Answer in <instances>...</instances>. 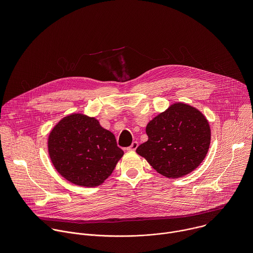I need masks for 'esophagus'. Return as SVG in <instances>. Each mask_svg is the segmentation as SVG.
Instances as JSON below:
<instances>
[{
    "instance_id": "obj_1",
    "label": "esophagus",
    "mask_w": 253,
    "mask_h": 253,
    "mask_svg": "<svg viewBox=\"0 0 253 253\" xmlns=\"http://www.w3.org/2000/svg\"><path fill=\"white\" fill-rule=\"evenodd\" d=\"M137 147H138V142L134 141L129 147H127V148H126V150H127V151H134V150H136V149H137Z\"/></svg>"
}]
</instances>
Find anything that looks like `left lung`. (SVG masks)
Instances as JSON below:
<instances>
[{"mask_svg": "<svg viewBox=\"0 0 253 253\" xmlns=\"http://www.w3.org/2000/svg\"><path fill=\"white\" fill-rule=\"evenodd\" d=\"M148 140L137 154L167 178L183 177L206 157L211 141L210 125L197 108L182 102L171 104L146 126Z\"/></svg>", "mask_w": 253, "mask_h": 253, "instance_id": "obj_1", "label": "left lung"}]
</instances>
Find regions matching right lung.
Segmentation results:
<instances>
[{"label":"right lung","mask_w":253,"mask_h":253,"mask_svg":"<svg viewBox=\"0 0 253 253\" xmlns=\"http://www.w3.org/2000/svg\"><path fill=\"white\" fill-rule=\"evenodd\" d=\"M48 152L58 173L81 187L101 185L124 155L114 134L82 113L67 115L54 126Z\"/></svg>","instance_id":"add662e5"}]
</instances>
